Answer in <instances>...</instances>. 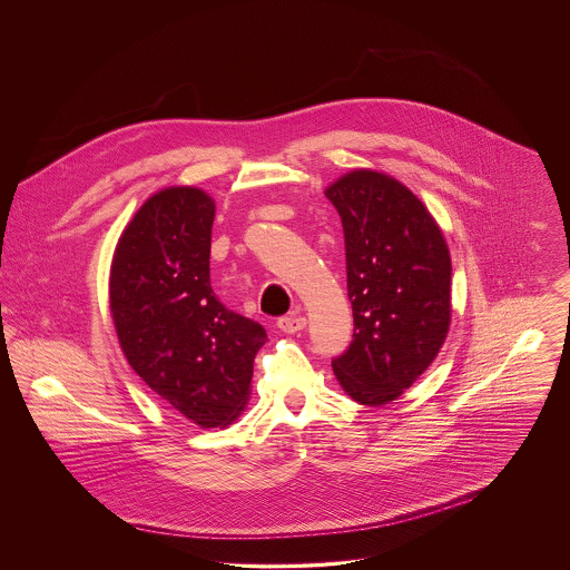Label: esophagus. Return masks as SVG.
I'll list each match as a JSON object with an SVG mask.
<instances>
[{"instance_id": "34e87169", "label": "esophagus", "mask_w": 570, "mask_h": 570, "mask_svg": "<svg viewBox=\"0 0 570 570\" xmlns=\"http://www.w3.org/2000/svg\"><path fill=\"white\" fill-rule=\"evenodd\" d=\"M276 326L285 333H296V331H303L307 326V318L305 316H283L276 321Z\"/></svg>"}]
</instances>
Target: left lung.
Instances as JSON below:
<instances>
[{"label": "left lung", "mask_w": 570, "mask_h": 570, "mask_svg": "<svg viewBox=\"0 0 570 570\" xmlns=\"http://www.w3.org/2000/svg\"><path fill=\"white\" fill-rule=\"evenodd\" d=\"M342 219L353 340L331 360L364 406L397 400L432 364L450 326L452 263L425 206L397 179L353 170L326 188Z\"/></svg>", "instance_id": "1"}]
</instances>
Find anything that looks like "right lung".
<instances>
[{"mask_svg": "<svg viewBox=\"0 0 570 570\" xmlns=\"http://www.w3.org/2000/svg\"><path fill=\"white\" fill-rule=\"evenodd\" d=\"M213 199L190 186L154 195L125 228L109 307L122 353L145 384L202 428L228 425L249 395L265 328L210 287Z\"/></svg>", "mask_w": 570, "mask_h": 570, "instance_id": "add662e5", "label": "right lung"}]
</instances>
